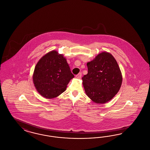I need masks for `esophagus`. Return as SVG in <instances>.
Returning <instances> with one entry per match:
<instances>
[{"label":"esophagus","mask_w":150,"mask_h":150,"mask_svg":"<svg viewBox=\"0 0 150 150\" xmlns=\"http://www.w3.org/2000/svg\"><path fill=\"white\" fill-rule=\"evenodd\" d=\"M81 75H82L81 72H80V73L78 74V75H76V77L78 78V79H80V78H81Z\"/></svg>","instance_id":"esophagus-1"}]
</instances>
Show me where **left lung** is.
I'll use <instances>...</instances> for the list:
<instances>
[{"label": "left lung", "instance_id": "left-lung-1", "mask_svg": "<svg viewBox=\"0 0 150 150\" xmlns=\"http://www.w3.org/2000/svg\"><path fill=\"white\" fill-rule=\"evenodd\" d=\"M87 66L88 74L82 78L86 94L95 103L108 102L119 92L122 81L116 60L104 52L88 62Z\"/></svg>", "mask_w": 150, "mask_h": 150}]
</instances>
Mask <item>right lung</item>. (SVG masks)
<instances>
[{"mask_svg":"<svg viewBox=\"0 0 150 150\" xmlns=\"http://www.w3.org/2000/svg\"><path fill=\"white\" fill-rule=\"evenodd\" d=\"M74 78L67 59L55 50L41 57L36 64L33 80L38 92L47 98H56L64 92Z\"/></svg>","mask_w":150,"mask_h":150,"instance_id":"1","label":"right lung"}]
</instances>
